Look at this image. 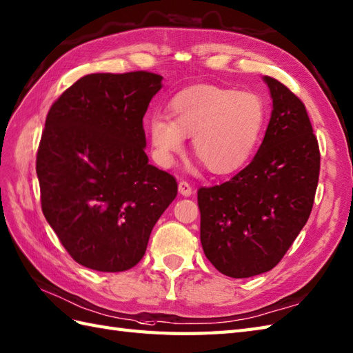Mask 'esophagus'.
Masks as SVG:
<instances>
[{
  "label": "esophagus",
  "mask_w": 353,
  "mask_h": 353,
  "mask_svg": "<svg viewBox=\"0 0 353 353\" xmlns=\"http://www.w3.org/2000/svg\"><path fill=\"white\" fill-rule=\"evenodd\" d=\"M179 192L183 196H190L192 194V186L185 182V180H182V182H179Z\"/></svg>",
  "instance_id": "esophagus-1"
}]
</instances>
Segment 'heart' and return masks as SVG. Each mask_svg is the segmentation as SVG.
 <instances>
[{"label": "heart", "mask_w": 353, "mask_h": 353, "mask_svg": "<svg viewBox=\"0 0 353 353\" xmlns=\"http://www.w3.org/2000/svg\"><path fill=\"white\" fill-rule=\"evenodd\" d=\"M170 117L153 114L145 121L154 159L171 167L192 137V152L214 174H228L247 163L261 138L266 103L254 92L196 84L179 92Z\"/></svg>", "instance_id": "heart-1"}]
</instances>
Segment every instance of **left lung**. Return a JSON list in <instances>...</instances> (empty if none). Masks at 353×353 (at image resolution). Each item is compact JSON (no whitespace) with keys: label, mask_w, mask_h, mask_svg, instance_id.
<instances>
[{"label":"left lung","mask_w":353,"mask_h":353,"mask_svg":"<svg viewBox=\"0 0 353 353\" xmlns=\"http://www.w3.org/2000/svg\"><path fill=\"white\" fill-rule=\"evenodd\" d=\"M266 134L250 165L199 190L200 239L221 274L248 278L275 268L307 224L321 170L305 105L270 77Z\"/></svg>","instance_id":"1"}]
</instances>
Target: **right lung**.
I'll use <instances>...</instances> for the list:
<instances>
[{
    "label": "right lung",
    "mask_w": 353,
    "mask_h": 353,
    "mask_svg": "<svg viewBox=\"0 0 353 353\" xmlns=\"http://www.w3.org/2000/svg\"><path fill=\"white\" fill-rule=\"evenodd\" d=\"M162 77L90 73L48 112L36 171L42 210L72 259L121 272L143 259L176 179L149 163L143 117Z\"/></svg>",
    "instance_id": "1"
}]
</instances>
